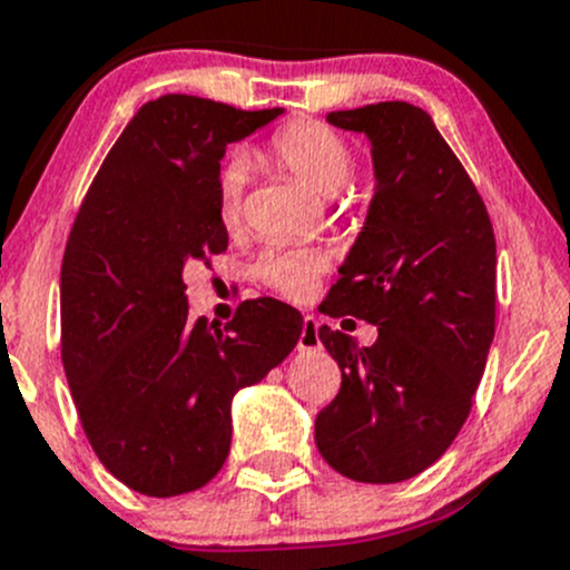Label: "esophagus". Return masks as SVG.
Returning a JSON list of instances; mask_svg holds the SVG:
<instances>
[{
    "label": "esophagus",
    "mask_w": 570,
    "mask_h": 570,
    "mask_svg": "<svg viewBox=\"0 0 570 570\" xmlns=\"http://www.w3.org/2000/svg\"><path fill=\"white\" fill-rule=\"evenodd\" d=\"M298 351H315L321 348V337H318V321L313 315H304L302 321V334H298Z\"/></svg>",
    "instance_id": "obj_1"
}]
</instances>
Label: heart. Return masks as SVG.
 <instances>
[{"label":"heart","instance_id":"1","mask_svg":"<svg viewBox=\"0 0 570 570\" xmlns=\"http://www.w3.org/2000/svg\"><path fill=\"white\" fill-rule=\"evenodd\" d=\"M268 154L279 167L296 175L304 186L315 195L332 197L348 180L354 156L345 139L334 134L332 128L321 126L313 120H298L277 131L268 142ZM246 173L242 164H230L219 175V189H216V203H219V216L227 227H236L242 219ZM326 261L315 252H266L257 261V277L274 291L285 293L291 298L307 296L315 279L324 274Z\"/></svg>","mask_w":570,"mask_h":570}]
</instances>
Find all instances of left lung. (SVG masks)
Wrapping results in <instances>:
<instances>
[{"instance_id": "obj_1", "label": "left lung", "mask_w": 570, "mask_h": 570, "mask_svg": "<svg viewBox=\"0 0 570 570\" xmlns=\"http://www.w3.org/2000/svg\"><path fill=\"white\" fill-rule=\"evenodd\" d=\"M326 120L371 139L375 191L324 313L379 326L360 348L318 328L343 381L315 416V444L340 474L401 483L459 436L483 379L497 318V242L483 197L433 126L406 101Z\"/></svg>"}]
</instances>
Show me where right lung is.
<instances>
[{
  "label": "right lung",
  "instance_id": "1",
  "mask_svg": "<svg viewBox=\"0 0 570 570\" xmlns=\"http://www.w3.org/2000/svg\"><path fill=\"white\" fill-rule=\"evenodd\" d=\"M283 115L195 96L148 101L104 158L60 274L62 365L104 466L145 497L216 478L230 403L296 348L302 313L249 298L225 328L189 321L184 268L227 249L219 161Z\"/></svg>",
  "mask_w": 570,
  "mask_h": 570
}]
</instances>
